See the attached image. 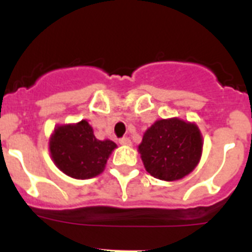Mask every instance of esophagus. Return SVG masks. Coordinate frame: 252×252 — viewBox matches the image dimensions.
<instances>
[{"instance_id": "obj_1", "label": "esophagus", "mask_w": 252, "mask_h": 252, "mask_svg": "<svg viewBox=\"0 0 252 252\" xmlns=\"http://www.w3.org/2000/svg\"><path fill=\"white\" fill-rule=\"evenodd\" d=\"M120 144H121V145H131V140L128 139V137H121V139H120Z\"/></svg>"}]
</instances>
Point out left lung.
Segmentation results:
<instances>
[{"instance_id":"obj_1","label":"left lung","mask_w":252,"mask_h":252,"mask_svg":"<svg viewBox=\"0 0 252 252\" xmlns=\"http://www.w3.org/2000/svg\"><path fill=\"white\" fill-rule=\"evenodd\" d=\"M139 151L154 178L168 182L182 179L199 161L201 132L194 124L179 119L159 120L144 133Z\"/></svg>"}]
</instances>
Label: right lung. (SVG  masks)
<instances>
[{
    "mask_svg": "<svg viewBox=\"0 0 252 252\" xmlns=\"http://www.w3.org/2000/svg\"><path fill=\"white\" fill-rule=\"evenodd\" d=\"M116 144L95 139L87 121L55 128L50 140V154L55 165L69 177L90 179L101 174Z\"/></svg>",
    "mask_w": 252,
    "mask_h": 252,
    "instance_id": "1",
    "label": "right lung"
}]
</instances>
